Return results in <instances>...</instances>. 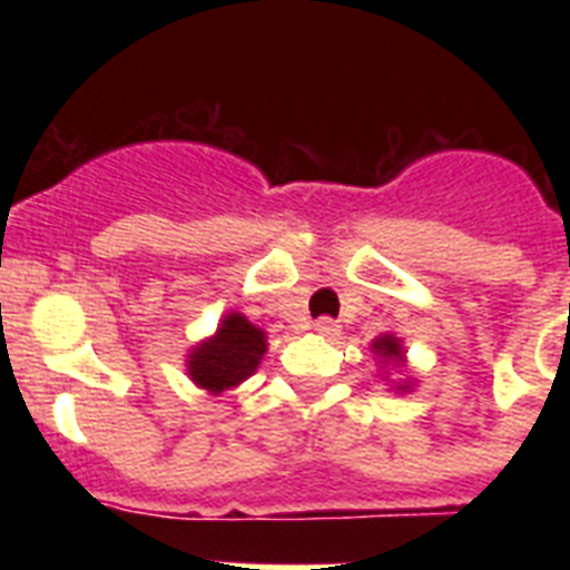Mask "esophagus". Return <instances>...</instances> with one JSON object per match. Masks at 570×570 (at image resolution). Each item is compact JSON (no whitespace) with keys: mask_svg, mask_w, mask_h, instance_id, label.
<instances>
[{"mask_svg":"<svg viewBox=\"0 0 570 570\" xmlns=\"http://www.w3.org/2000/svg\"><path fill=\"white\" fill-rule=\"evenodd\" d=\"M314 331L320 336H336V334H340V322L328 320V316H322V320L314 322Z\"/></svg>","mask_w":570,"mask_h":570,"instance_id":"34e87169","label":"esophagus"}]
</instances>
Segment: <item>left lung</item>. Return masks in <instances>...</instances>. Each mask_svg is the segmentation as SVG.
I'll list each match as a JSON object with an SVG mask.
<instances>
[{"label": "left lung", "instance_id": "1", "mask_svg": "<svg viewBox=\"0 0 570 570\" xmlns=\"http://www.w3.org/2000/svg\"><path fill=\"white\" fill-rule=\"evenodd\" d=\"M371 354L380 360V371H385V376H380V380H387V367H405V345H402V340L396 334H380L374 342H371ZM391 382V380H387ZM414 376H407V380H400V382H391V391H396V394H407V391H414Z\"/></svg>", "mask_w": 570, "mask_h": 570}]
</instances>
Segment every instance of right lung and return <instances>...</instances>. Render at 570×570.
Listing matches in <instances>:
<instances>
[{
  "mask_svg": "<svg viewBox=\"0 0 570 570\" xmlns=\"http://www.w3.org/2000/svg\"><path fill=\"white\" fill-rule=\"evenodd\" d=\"M268 351V334L239 311L219 320V328L188 351L185 371L199 391L219 396L234 391L259 367Z\"/></svg>",
  "mask_w": 570,
  "mask_h": 570,
  "instance_id": "obj_1",
  "label": "right lung"
}]
</instances>
